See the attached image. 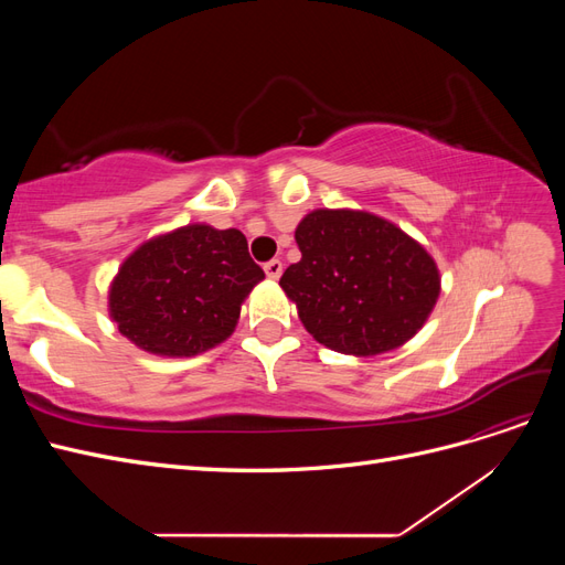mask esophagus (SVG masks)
I'll return each mask as SVG.
<instances>
[{
  "mask_svg": "<svg viewBox=\"0 0 565 565\" xmlns=\"http://www.w3.org/2000/svg\"><path fill=\"white\" fill-rule=\"evenodd\" d=\"M264 270H266V276L270 280H278L282 276V262L280 259H270V262L264 264Z\"/></svg>",
  "mask_w": 565,
  "mask_h": 565,
  "instance_id": "34e87169",
  "label": "esophagus"
}]
</instances>
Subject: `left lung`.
<instances>
[{"instance_id":"1","label":"left lung","mask_w":565,"mask_h":565,"mask_svg":"<svg viewBox=\"0 0 565 565\" xmlns=\"http://www.w3.org/2000/svg\"><path fill=\"white\" fill-rule=\"evenodd\" d=\"M301 262L280 287L303 328L339 353L396 349L429 318L440 292L434 259L388 221L349 210H316L297 226Z\"/></svg>"}]
</instances>
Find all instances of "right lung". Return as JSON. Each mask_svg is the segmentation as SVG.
Here are the masks:
<instances>
[{
  "instance_id": "right-lung-1",
  "label": "right lung",
  "mask_w": 565,
  "mask_h": 565,
  "mask_svg": "<svg viewBox=\"0 0 565 565\" xmlns=\"http://www.w3.org/2000/svg\"><path fill=\"white\" fill-rule=\"evenodd\" d=\"M264 280L241 231L185 226L136 249L110 287V316L136 347L198 355L224 341Z\"/></svg>"
}]
</instances>
